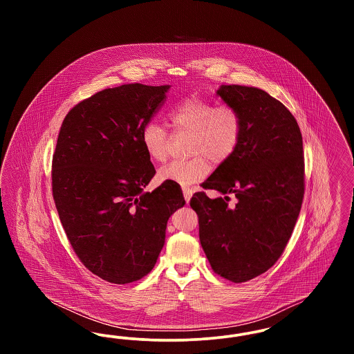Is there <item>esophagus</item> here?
Masks as SVG:
<instances>
[{
    "mask_svg": "<svg viewBox=\"0 0 354 354\" xmlns=\"http://www.w3.org/2000/svg\"><path fill=\"white\" fill-rule=\"evenodd\" d=\"M183 195H185V203L188 204L192 196V189L191 188H183Z\"/></svg>",
    "mask_w": 354,
    "mask_h": 354,
    "instance_id": "esophagus-1",
    "label": "esophagus"
}]
</instances>
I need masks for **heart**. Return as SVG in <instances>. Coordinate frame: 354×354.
I'll return each instance as SVG.
<instances>
[{
  "label": "heart",
  "instance_id": "heart-1",
  "mask_svg": "<svg viewBox=\"0 0 354 354\" xmlns=\"http://www.w3.org/2000/svg\"><path fill=\"white\" fill-rule=\"evenodd\" d=\"M176 133L191 134L188 160H176L162 167L158 179L166 183L189 187L204 179L211 161L215 165L227 162L235 153L243 135V118L232 106H216L202 98H189L179 103L169 115ZM140 142L147 156L158 163L167 159L169 136L158 122L146 123L140 133Z\"/></svg>",
  "mask_w": 354,
  "mask_h": 354
}]
</instances>
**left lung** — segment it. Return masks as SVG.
<instances>
[{
  "label": "left lung",
  "instance_id": "1",
  "mask_svg": "<svg viewBox=\"0 0 354 354\" xmlns=\"http://www.w3.org/2000/svg\"><path fill=\"white\" fill-rule=\"evenodd\" d=\"M216 95L240 113L243 135L235 153L202 185L219 198L196 192L189 204L212 270L244 283L270 270L292 235L303 203V136L290 111L261 88L221 84Z\"/></svg>",
  "mask_w": 354,
  "mask_h": 354
}]
</instances>
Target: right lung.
<instances>
[{
  "label": "right lung",
  "instance_id": "obj_1",
  "mask_svg": "<svg viewBox=\"0 0 354 354\" xmlns=\"http://www.w3.org/2000/svg\"><path fill=\"white\" fill-rule=\"evenodd\" d=\"M171 87L122 84L78 103L61 126L53 155V198L84 267L114 284L153 268L169 216L185 204L180 185L152 192L155 169L140 133Z\"/></svg>",
  "mask_w": 354,
  "mask_h": 354
}]
</instances>
